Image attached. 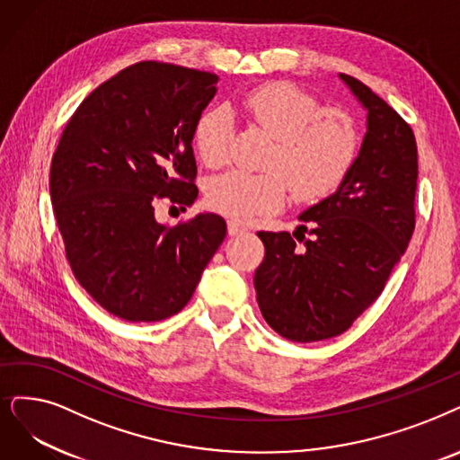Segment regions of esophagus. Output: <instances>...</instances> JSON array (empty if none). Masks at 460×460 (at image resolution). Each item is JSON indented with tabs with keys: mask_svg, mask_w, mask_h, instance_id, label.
Wrapping results in <instances>:
<instances>
[{
	"mask_svg": "<svg viewBox=\"0 0 460 460\" xmlns=\"http://www.w3.org/2000/svg\"><path fill=\"white\" fill-rule=\"evenodd\" d=\"M226 226H228V235H242L247 232V226L240 223V220H234V218L228 220Z\"/></svg>",
	"mask_w": 460,
	"mask_h": 460,
	"instance_id": "esophagus-1",
	"label": "esophagus"
}]
</instances>
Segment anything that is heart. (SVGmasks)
<instances>
[{
  "label": "heart",
  "instance_id": "heart-1",
  "mask_svg": "<svg viewBox=\"0 0 460 460\" xmlns=\"http://www.w3.org/2000/svg\"><path fill=\"white\" fill-rule=\"evenodd\" d=\"M251 124L273 143L264 160L266 173L226 172L208 189V206L234 220L283 208L290 187L298 201L332 194L351 172L360 149L358 126L340 109H321L317 98L290 83H268L240 102ZM234 122L226 109L204 115L196 128V149L206 166L228 160Z\"/></svg>",
  "mask_w": 460,
  "mask_h": 460
}]
</instances>
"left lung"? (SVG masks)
Segmentation results:
<instances>
[{
    "label": "left lung",
    "mask_w": 460,
    "mask_h": 460,
    "mask_svg": "<svg viewBox=\"0 0 460 460\" xmlns=\"http://www.w3.org/2000/svg\"><path fill=\"white\" fill-rule=\"evenodd\" d=\"M340 79L366 111L351 172L298 217L309 237L298 228L259 232L266 254L254 271L256 302L275 332L300 343L345 332L379 296L415 228L419 166L410 124L364 83L343 73Z\"/></svg>",
    "instance_id": "obj_1"
}]
</instances>
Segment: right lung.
<instances>
[{"instance_id":"right-lung-1","label":"right lung","mask_w":460,"mask_h":460,"mask_svg":"<svg viewBox=\"0 0 460 460\" xmlns=\"http://www.w3.org/2000/svg\"><path fill=\"white\" fill-rule=\"evenodd\" d=\"M218 77L139 62L100 84L73 113L50 164V201L81 287L130 323L168 319L189 304L226 237L199 213L170 228L156 198L192 206V139Z\"/></svg>"}]
</instances>
